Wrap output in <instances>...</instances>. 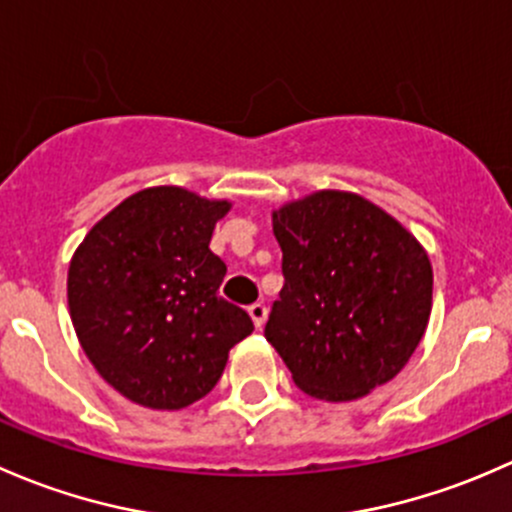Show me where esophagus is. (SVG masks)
<instances>
[{
  "instance_id": "esophagus-1",
  "label": "esophagus",
  "mask_w": 512,
  "mask_h": 512,
  "mask_svg": "<svg viewBox=\"0 0 512 512\" xmlns=\"http://www.w3.org/2000/svg\"><path fill=\"white\" fill-rule=\"evenodd\" d=\"M249 315H251V320H254V325H256L258 330H261L263 325H266L268 310H266V305H263V303H254V305H249Z\"/></svg>"
}]
</instances>
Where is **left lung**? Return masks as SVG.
<instances>
[{"instance_id": "1", "label": "left lung", "mask_w": 512, "mask_h": 512, "mask_svg": "<svg viewBox=\"0 0 512 512\" xmlns=\"http://www.w3.org/2000/svg\"><path fill=\"white\" fill-rule=\"evenodd\" d=\"M281 298L263 335L310 397L352 402L404 370L431 315L424 246L370 199L320 189L273 212Z\"/></svg>"}]
</instances>
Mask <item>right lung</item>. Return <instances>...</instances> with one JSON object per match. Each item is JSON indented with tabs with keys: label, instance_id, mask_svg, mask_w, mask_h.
<instances>
[{
	"label": "right lung",
	"instance_id": "right-lung-1",
	"mask_svg": "<svg viewBox=\"0 0 512 512\" xmlns=\"http://www.w3.org/2000/svg\"><path fill=\"white\" fill-rule=\"evenodd\" d=\"M229 209L184 187H147L105 214L71 258L78 342L140 407L175 412L207 397L231 347L254 333L249 313L219 295L226 263L209 249Z\"/></svg>",
	"mask_w": 512,
	"mask_h": 512
}]
</instances>
